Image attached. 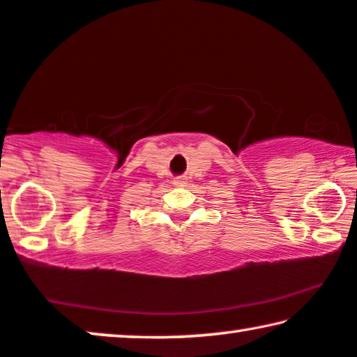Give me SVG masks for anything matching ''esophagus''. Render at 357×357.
<instances>
[{
	"label": "esophagus",
	"instance_id": "obj_1",
	"mask_svg": "<svg viewBox=\"0 0 357 357\" xmlns=\"http://www.w3.org/2000/svg\"><path fill=\"white\" fill-rule=\"evenodd\" d=\"M185 183L181 178H178V179H174V185H178V188H183Z\"/></svg>",
	"mask_w": 357,
	"mask_h": 357
}]
</instances>
